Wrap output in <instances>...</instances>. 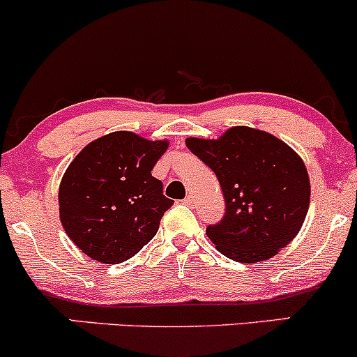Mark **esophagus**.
<instances>
[{
	"label": "esophagus",
	"instance_id": "obj_1",
	"mask_svg": "<svg viewBox=\"0 0 357 357\" xmlns=\"http://www.w3.org/2000/svg\"><path fill=\"white\" fill-rule=\"evenodd\" d=\"M183 202H185L187 206H190V204H194V195H187V197L183 199Z\"/></svg>",
	"mask_w": 357,
	"mask_h": 357
}]
</instances>
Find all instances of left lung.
<instances>
[{
  "label": "left lung",
  "mask_w": 357,
  "mask_h": 357,
  "mask_svg": "<svg viewBox=\"0 0 357 357\" xmlns=\"http://www.w3.org/2000/svg\"><path fill=\"white\" fill-rule=\"evenodd\" d=\"M185 143L221 183L226 212L206 232L224 256L239 263L265 261L298 234L310 182L302 158L282 139L238 126L219 139Z\"/></svg>",
  "instance_id": "1"
}]
</instances>
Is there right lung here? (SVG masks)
Returning a JSON list of instances; mask_svg holds the SVG:
<instances>
[{"label": "right lung", "mask_w": 357, "mask_h": 357, "mask_svg": "<svg viewBox=\"0 0 357 357\" xmlns=\"http://www.w3.org/2000/svg\"><path fill=\"white\" fill-rule=\"evenodd\" d=\"M167 142H148L130 131L87 145L63 174L60 221L75 246L96 261L118 265L157 234L174 200L163 195L151 170Z\"/></svg>", "instance_id": "1"}]
</instances>
